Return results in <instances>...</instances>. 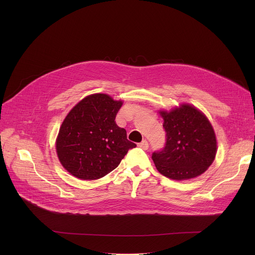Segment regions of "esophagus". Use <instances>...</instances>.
<instances>
[{"instance_id": "esophagus-1", "label": "esophagus", "mask_w": 255, "mask_h": 255, "mask_svg": "<svg viewBox=\"0 0 255 255\" xmlns=\"http://www.w3.org/2000/svg\"><path fill=\"white\" fill-rule=\"evenodd\" d=\"M138 146L144 150H146L148 148V142L146 140H143L140 143H138Z\"/></svg>"}]
</instances>
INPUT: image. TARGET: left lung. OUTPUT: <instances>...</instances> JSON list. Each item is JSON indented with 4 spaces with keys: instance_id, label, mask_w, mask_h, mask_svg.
I'll list each match as a JSON object with an SVG mask.
<instances>
[{
    "instance_id": "8db88e82",
    "label": "left lung",
    "mask_w": 255,
    "mask_h": 255,
    "mask_svg": "<svg viewBox=\"0 0 255 255\" xmlns=\"http://www.w3.org/2000/svg\"><path fill=\"white\" fill-rule=\"evenodd\" d=\"M159 114L166 142L162 150L152 153L157 170L176 180L201 175L213 163L217 152L216 135L208 118L189 104Z\"/></svg>"
}]
</instances>
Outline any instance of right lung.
<instances>
[{"label": "right lung", "instance_id": "1", "mask_svg": "<svg viewBox=\"0 0 255 255\" xmlns=\"http://www.w3.org/2000/svg\"><path fill=\"white\" fill-rule=\"evenodd\" d=\"M122 105L109 95L94 94L71 109L56 138L58 159L70 174L86 180L101 178L136 147L115 122Z\"/></svg>", "mask_w": 255, "mask_h": 255}]
</instances>
